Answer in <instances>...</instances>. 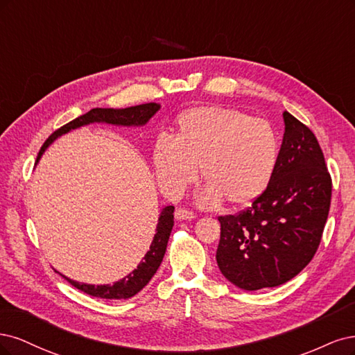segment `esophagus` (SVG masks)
Instances as JSON below:
<instances>
[{"label": "esophagus", "mask_w": 355, "mask_h": 355, "mask_svg": "<svg viewBox=\"0 0 355 355\" xmlns=\"http://www.w3.org/2000/svg\"><path fill=\"white\" fill-rule=\"evenodd\" d=\"M175 218H177L178 221H182V220H193V218H196V215H194V212L190 211V209L178 208V209L175 211Z\"/></svg>", "instance_id": "esophagus-1"}]
</instances>
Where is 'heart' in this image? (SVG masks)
I'll use <instances>...</instances> for the list:
<instances>
[{"label":"heart","mask_w":355,"mask_h":355,"mask_svg":"<svg viewBox=\"0 0 355 355\" xmlns=\"http://www.w3.org/2000/svg\"><path fill=\"white\" fill-rule=\"evenodd\" d=\"M159 186L178 196L198 180L205 207L223 199L248 207L271 184L279 162V139L270 122L225 106H196L175 119L173 139L159 137L152 148Z\"/></svg>","instance_id":"1"}]
</instances>
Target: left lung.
Listing matches in <instances>:
<instances>
[{"instance_id": "8db88e82", "label": "left lung", "mask_w": 355, "mask_h": 355, "mask_svg": "<svg viewBox=\"0 0 355 355\" xmlns=\"http://www.w3.org/2000/svg\"><path fill=\"white\" fill-rule=\"evenodd\" d=\"M271 184L252 207L218 216L216 262L245 291L283 284L315 255L330 209L331 178L314 132L289 112Z\"/></svg>"}]
</instances>
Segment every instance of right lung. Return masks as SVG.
<instances>
[{"label":"right lung","instance_id":"obj_1","mask_svg":"<svg viewBox=\"0 0 355 355\" xmlns=\"http://www.w3.org/2000/svg\"><path fill=\"white\" fill-rule=\"evenodd\" d=\"M159 109H161V105H157V103H146V105L131 106L125 109H101V107L91 109L89 112L85 113V115L78 116L69 123L63 125V127H60L59 130H55L42 144L41 150L37 156V162L40 161L41 155L45 152V148H47L57 139V137L69 132L71 130L84 127V125L93 123V122H106L112 125H123V127H140V125L147 123L148 119H150ZM174 209H175L174 207H166L162 209L161 216H159L157 220L156 234L153 237L150 249H148V252L144 255L140 264L137 266V268L131 271L127 277L113 283L112 286L110 284L94 286V284H87V283H78L64 276L63 277L72 286H75L76 289H79L84 293H88L91 296H97V298H103V300L131 298V296L139 293L144 286L150 282V279L157 271L159 266H161L165 250H166L171 230H173L174 227Z\"/></svg>","mask_w":355,"mask_h":355}]
</instances>
